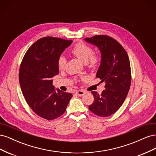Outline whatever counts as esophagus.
I'll list each match as a JSON object with an SVG mask.
<instances>
[{"label":"esophagus","instance_id":"1","mask_svg":"<svg viewBox=\"0 0 156 156\" xmlns=\"http://www.w3.org/2000/svg\"><path fill=\"white\" fill-rule=\"evenodd\" d=\"M75 94L79 96H83L84 94H85V91L83 90H77Z\"/></svg>","mask_w":156,"mask_h":156}]
</instances>
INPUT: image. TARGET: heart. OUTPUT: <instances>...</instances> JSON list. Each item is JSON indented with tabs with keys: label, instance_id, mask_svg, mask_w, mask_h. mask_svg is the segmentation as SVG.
Wrapping results in <instances>:
<instances>
[{
	"label": "heart",
	"instance_id": "1",
	"mask_svg": "<svg viewBox=\"0 0 156 156\" xmlns=\"http://www.w3.org/2000/svg\"><path fill=\"white\" fill-rule=\"evenodd\" d=\"M72 53L90 68H96L100 62L101 57L100 55L93 52L90 46L83 42H79L75 45L72 49ZM66 58L63 55H60L57 60L58 67L60 69H63L66 64Z\"/></svg>",
	"mask_w": 156,
	"mask_h": 156
}]
</instances>
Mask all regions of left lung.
<instances>
[{"instance_id": "8db88e82", "label": "left lung", "mask_w": 156, "mask_h": 156, "mask_svg": "<svg viewBox=\"0 0 156 156\" xmlns=\"http://www.w3.org/2000/svg\"><path fill=\"white\" fill-rule=\"evenodd\" d=\"M97 46L101 55L96 77L105 83L101 94L92 91L94 100L90 111L101 117L114 114L123 104L131 85V67L126 50L120 43L107 35H96L84 39Z\"/></svg>"}]
</instances>
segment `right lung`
I'll return each mask as SVG.
<instances>
[{
    "label": "right lung",
    "mask_w": 156,
    "mask_h": 156,
    "mask_svg": "<svg viewBox=\"0 0 156 156\" xmlns=\"http://www.w3.org/2000/svg\"><path fill=\"white\" fill-rule=\"evenodd\" d=\"M72 43L58 37H42L30 47L22 60L19 79L23 94L31 109L44 119L62 115L73 96L55 89L52 80L59 73V56Z\"/></svg>",
    "instance_id": "1"
}]
</instances>
